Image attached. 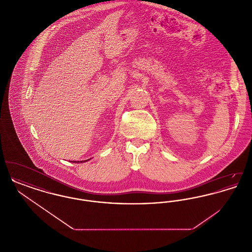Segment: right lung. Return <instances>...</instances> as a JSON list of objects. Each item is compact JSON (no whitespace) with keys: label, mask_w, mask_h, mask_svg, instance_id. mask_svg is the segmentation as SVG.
Returning a JSON list of instances; mask_svg holds the SVG:
<instances>
[{"label":"right lung","mask_w":252,"mask_h":252,"mask_svg":"<svg viewBox=\"0 0 252 252\" xmlns=\"http://www.w3.org/2000/svg\"><path fill=\"white\" fill-rule=\"evenodd\" d=\"M88 160H89V159H86V160H80V162H83V161H88ZM72 162H75V163H78V162H79V161H75V160H73V161H72Z\"/></svg>","instance_id":"1"}]
</instances>
